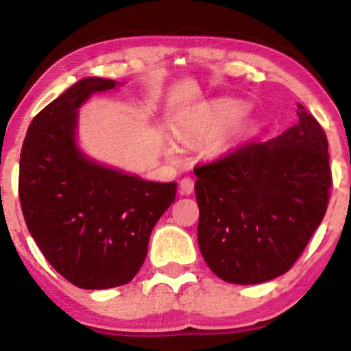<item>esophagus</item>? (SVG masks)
I'll return each instance as SVG.
<instances>
[{
  "instance_id": "esophagus-1",
  "label": "esophagus",
  "mask_w": 351,
  "mask_h": 351,
  "mask_svg": "<svg viewBox=\"0 0 351 351\" xmlns=\"http://www.w3.org/2000/svg\"><path fill=\"white\" fill-rule=\"evenodd\" d=\"M195 190V180L190 179V177H185V179L180 180V195H191Z\"/></svg>"
}]
</instances>
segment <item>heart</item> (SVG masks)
Listing matches in <instances>:
<instances>
[{
    "mask_svg": "<svg viewBox=\"0 0 351 351\" xmlns=\"http://www.w3.org/2000/svg\"><path fill=\"white\" fill-rule=\"evenodd\" d=\"M244 112L243 104L234 102V100H220V102H215L210 105L208 110H204L201 113L198 119H195L193 124L182 129L179 132L180 141H186L193 134H210L219 131L220 128L225 126L228 121H232L233 118H237L238 114ZM167 152L174 153L176 148L169 145Z\"/></svg>",
    "mask_w": 351,
    "mask_h": 351,
    "instance_id": "1",
    "label": "heart"
}]
</instances>
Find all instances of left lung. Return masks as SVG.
<instances>
[{"label": "left lung", "mask_w": 351, "mask_h": 351, "mask_svg": "<svg viewBox=\"0 0 351 351\" xmlns=\"http://www.w3.org/2000/svg\"><path fill=\"white\" fill-rule=\"evenodd\" d=\"M299 123L268 142H249L195 167L198 244L206 263L233 285L291 270L328 209V137L297 104Z\"/></svg>", "instance_id": "1"}]
</instances>
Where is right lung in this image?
I'll list each match as a JSON object with an SVG mask.
<instances>
[{"mask_svg":"<svg viewBox=\"0 0 351 351\" xmlns=\"http://www.w3.org/2000/svg\"><path fill=\"white\" fill-rule=\"evenodd\" d=\"M117 83L84 78L33 118L23 141L19 198L46 261L81 289L123 286L141 270L148 239L177 184L142 180L90 161L75 143L76 110Z\"/></svg>","mask_w":351,"mask_h":351,"instance_id":"add662e5","label":"right lung"}]
</instances>
